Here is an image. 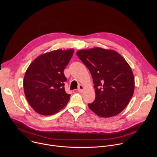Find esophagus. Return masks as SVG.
Listing matches in <instances>:
<instances>
[{"label":"esophagus","mask_w":157,"mask_h":157,"mask_svg":"<svg viewBox=\"0 0 157 157\" xmlns=\"http://www.w3.org/2000/svg\"><path fill=\"white\" fill-rule=\"evenodd\" d=\"M84 90V87L82 86V85H79V87H78V91H79V92H83V91Z\"/></svg>","instance_id":"1"}]
</instances>
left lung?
I'll return each mask as SVG.
<instances>
[{"label": "left lung", "mask_w": 157, "mask_h": 157, "mask_svg": "<svg viewBox=\"0 0 157 157\" xmlns=\"http://www.w3.org/2000/svg\"><path fill=\"white\" fill-rule=\"evenodd\" d=\"M78 58L91 72L96 99L88 106L101 117L115 116L132 99L135 81L132 69L117 52L99 47L81 50Z\"/></svg>", "instance_id": "1"}]
</instances>
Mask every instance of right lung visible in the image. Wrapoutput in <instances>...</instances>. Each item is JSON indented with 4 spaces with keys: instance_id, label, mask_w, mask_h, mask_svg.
Here are the masks:
<instances>
[{
    "instance_id": "1",
    "label": "right lung",
    "mask_w": 157,
    "mask_h": 157,
    "mask_svg": "<svg viewBox=\"0 0 157 157\" xmlns=\"http://www.w3.org/2000/svg\"><path fill=\"white\" fill-rule=\"evenodd\" d=\"M73 53V48L44 53L27 68L24 79L25 95L39 114L53 115L68 104L71 95L64 90L66 78L63 71Z\"/></svg>"
}]
</instances>
